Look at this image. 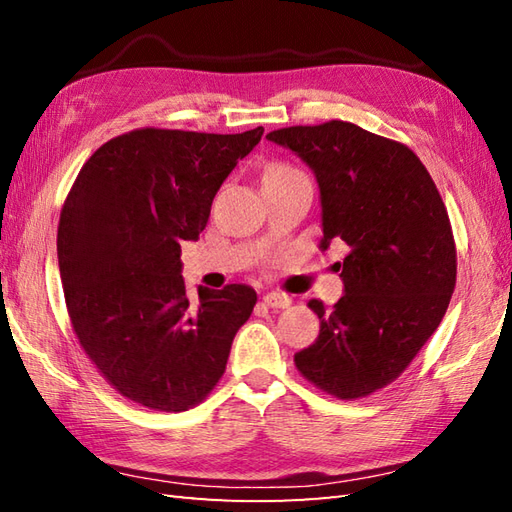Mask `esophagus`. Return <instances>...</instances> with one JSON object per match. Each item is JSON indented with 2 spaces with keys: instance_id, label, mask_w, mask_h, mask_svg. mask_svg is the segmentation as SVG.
<instances>
[{
  "instance_id": "obj_1",
  "label": "esophagus",
  "mask_w": 512,
  "mask_h": 512,
  "mask_svg": "<svg viewBox=\"0 0 512 512\" xmlns=\"http://www.w3.org/2000/svg\"><path fill=\"white\" fill-rule=\"evenodd\" d=\"M264 303L268 308H290L292 297L284 295V292H268V295H264Z\"/></svg>"
}]
</instances>
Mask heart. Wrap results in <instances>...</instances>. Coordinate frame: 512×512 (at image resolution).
I'll list each match as a JSON object with an SVG mask.
<instances>
[{
    "mask_svg": "<svg viewBox=\"0 0 512 512\" xmlns=\"http://www.w3.org/2000/svg\"><path fill=\"white\" fill-rule=\"evenodd\" d=\"M288 171H295V169H290V167H275V169H270L268 173H288Z\"/></svg>",
    "mask_w": 512,
    "mask_h": 512,
    "instance_id": "1",
    "label": "heart"
}]
</instances>
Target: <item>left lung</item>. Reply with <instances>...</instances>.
I'll list each match as a JSON object with an SVG mask.
<instances>
[{
	"mask_svg": "<svg viewBox=\"0 0 512 512\" xmlns=\"http://www.w3.org/2000/svg\"><path fill=\"white\" fill-rule=\"evenodd\" d=\"M299 156L319 184L321 244L350 246L343 297L310 299L319 339L295 354L299 372L350 400L402 374L436 332L455 288L447 209L420 158L367 129L330 121L266 136Z\"/></svg>",
	"mask_w": 512,
	"mask_h": 512,
	"instance_id": "obj_1",
	"label": "left lung"
}]
</instances>
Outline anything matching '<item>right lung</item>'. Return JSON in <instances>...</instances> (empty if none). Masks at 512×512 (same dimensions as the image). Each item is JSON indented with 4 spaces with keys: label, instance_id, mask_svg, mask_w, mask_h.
<instances>
[{
    "label": "right lung",
    "instance_id": "1",
    "mask_svg": "<svg viewBox=\"0 0 512 512\" xmlns=\"http://www.w3.org/2000/svg\"><path fill=\"white\" fill-rule=\"evenodd\" d=\"M262 134L136 129L76 176L57 233L63 295L85 354L129 400L187 411L222 378L257 295L198 286L189 301L180 242L200 237L215 193Z\"/></svg>",
    "mask_w": 512,
    "mask_h": 512
}]
</instances>
